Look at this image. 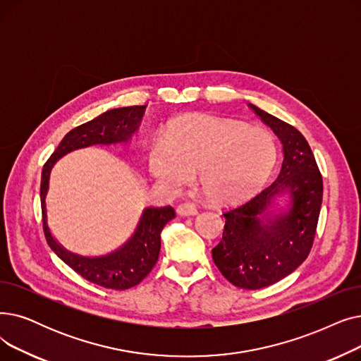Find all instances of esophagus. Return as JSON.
Segmentation results:
<instances>
[{
  "label": "esophagus",
  "mask_w": 361,
  "mask_h": 361,
  "mask_svg": "<svg viewBox=\"0 0 361 361\" xmlns=\"http://www.w3.org/2000/svg\"><path fill=\"white\" fill-rule=\"evenodd\" d=\"M176 213L179 216H195L198 213L197 207L194 204L191 202H183V204H179L176 207Z\"/></svg>",
  "instance_id": "34e87169"
}]
</instances>
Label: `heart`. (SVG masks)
<instances>
[{"label": "heart", "instance_id": "1", "mask_svg": "<svg viewBox=\"0 0 361 361\" xmlns=\"http://www.w3.org/2000/svg\"><path fill=\"white\" fill-rule=\"evenodd\" d=\"M149 173L169 188L197 175L201 194L229 204L254 195L276 164V145L259 129L213 116H188L145 151Z\"/></svg>", "mask_w": 361, "mask_h": 361}]
</instances>
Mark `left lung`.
Instances as JSON below:
<instances>
[{
    "label": "left lung",
    "instance_id": "obj_1",
    "mask_svg": "<svg viewBox=\"0 0 361 361\" xmlns=\"http://www.w3.org/2000/svg\"><path fill=\"white\" fill-rule=\"evenodd\" d=\"M251 110L278 135L283 161L278 179L243 205L225 212L213 262L232 285L260 289L293 273L310 254L319 221L323 180L313 151L300 130L254 104ZM290 195V207L271 216L272 200Z\"/></svg>",
    "mask_w": 361,
    "mask_h": 361
}]
</instances>
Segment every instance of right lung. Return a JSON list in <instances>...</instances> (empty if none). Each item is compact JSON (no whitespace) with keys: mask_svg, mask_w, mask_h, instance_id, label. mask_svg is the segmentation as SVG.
<instances>
[{"mask_svg":"<svg viewBox=\"0 0 361 361\" xmlns=\"http://www.w3.org/2000/svg\"><path fill=\"white\" fill-rule=\"evenodd\" d=\"M147 106L113 109L99 114L91 122L83 123L68 132L56 151L42 167L41 175V209L44 233L49 248L71 266L83 279L102 288L123 290L136 286L156 266L161 247L160 233L166 223L173 219L175 210L166 207H148L144 210L136 231L129 241L118 250L102 257H82L64 250L51 235L47 225L45 197L48 192L49 173L56 161L67 152L91 145H110L126 142L138 129Z\"/></svg>","mask_w":361,"mask_h":361,"instance_id":"add662e5","label":"right lung"}]
</instances>
